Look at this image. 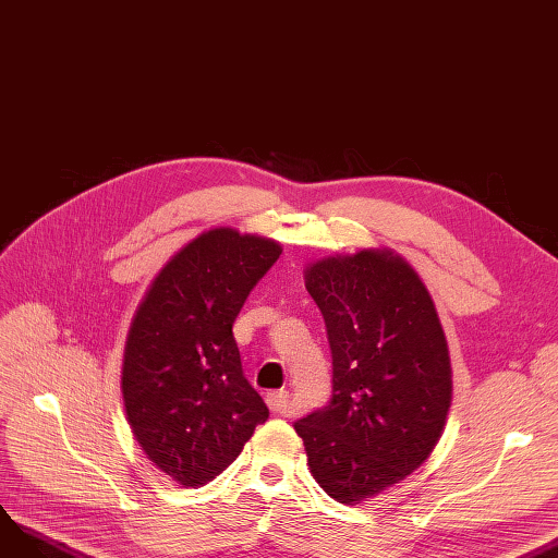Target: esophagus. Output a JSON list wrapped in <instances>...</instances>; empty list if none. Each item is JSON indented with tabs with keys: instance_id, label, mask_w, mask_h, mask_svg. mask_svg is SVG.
I'll list each match as a JSON object with an SVG mask.
<instances>
[{
	"instance_id": "esophagus-1",
	"label": "esophagus",
	"mask_w": 558,
	"mask_h": 558,
	"mask_svg": "<svg viewBox=\"0 0 558 558\" xmlns=\"http://www.w3.org/2000/svg\"><path fill=\"white\" fill-rule=\"evenodd\" d=\"M288 402H290L288 390H272V392L265 395V404L270 407L272 413H286L288 411Z\"/></svg>"
}]
</instances>
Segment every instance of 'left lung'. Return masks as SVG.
<instances>
[{
	"instance_id": "left-lung-1",
	"label": "left lung",
	"mask_w": 558,
	"mask_h": 558,
	"mask_svg": "<svg viewBox=\"0 0 558 558\" xmlns=\"http://www.w3.org/2000/svg\"><path fill=\"white\" fill-rule=\"evenodd\" d=\"M306 290L331 348V400L295 422L313 480L361 504L420 468L445 429L452 365L434 300L390 250L311 263Z\"/></svg>"
}]
</instances>
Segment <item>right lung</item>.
<instances>
[{"mask_svg":"<svg viewBox=\"0 0 558 558\" xmlns=\"http://www.w3.org/2000/svg\"><path fill=\"white\" fill-rule=\"evenodd\" d=\"M279 254L270 238L204 231L163 265L131 320L126 420L147 459L183 488L216 480L268 420L231 329Z\"/></svg>","mask_w":558,"mask_h":558,"instance_id":"right-lung-1","label":"right lung"}]
</instances>
